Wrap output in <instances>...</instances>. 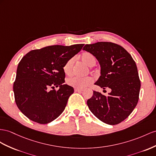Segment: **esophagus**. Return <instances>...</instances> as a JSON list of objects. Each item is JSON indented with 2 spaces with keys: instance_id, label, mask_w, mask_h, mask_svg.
Masks as SVG:
<instances>
[{
  "instance_id": "obj_1",
  "label": "esophagus",
  "mask_w": 156,
  "mask_h": 156,
  "mask_svg": "<svg viewBox=\"0 0 156 156\" xmlns=\"http://www.w3.org/2000/svg\"><path fill=\"white\" fill-rule=\"evenodd\" d=\"M83 90L82 89H80V88H74V91H78V92H81V91H82Z\"/></svg>"
}]
</instances>
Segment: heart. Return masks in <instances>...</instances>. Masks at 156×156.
Masks as SVG:
<instances>
[{
    "mask_svg": "<svg viewBox=\"0 0 156 156\" xmlns=\"http://www.w3.org/2000/svg\"><path fill=\"white\" fill-rule=\"evenodd\" d=\"M82 61L84 62L87 66L90 67L94 66L96 63V59L95 57L89 53H86L81 56ZM74 63V58H70L66 62L63 66V71L65 74L70 75L73 71V68ZM93 82V80L90 77H71L67 80V83L72 87H76V88H83L91 84Z\"/></svg>",
    "mask_w": 156,
    "mask_h": 156,
    "instance_id": "obj_1",
    "label": "heart"
}]
</instances>
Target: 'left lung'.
I'll list each match as a JSON object with an SVG mask.
<instances>
[{"mask_svg": "<svg viewBox=\"0 0 156 156\" xmlns=\"http://www.w3.org/2000/svg\"><path fill=\"white\" fill-rule=\"evenodd\" d=\"M83 50L92 54L100 65L101 76L94 84L111 90L108 95L94 91L87 105L102 122L117 125L129 116L138 101L140 81L136 62L122 47L113 43L87 44Z\"/></svg>", "mask_w": 156, "mask_h": 156, "instance_id": "8db88e82", "label": "left lung"}]
</instances>
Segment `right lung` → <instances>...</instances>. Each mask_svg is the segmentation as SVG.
I'll use <instances>...</instances> for the list:
<instances>
[{"mask_svg": "<svg viewBox=\"0 0 156 156\" xmlns=\"http://www.w3.org/2000/svg\"><path fill=\"white\" fill-rule=\"evenodd\" d=\"M83 44L53 45L32 50L19 62L13 90L21 112L31 121L47 124L65 110L74 88L65 84L63 66ZM58 87V90L51 88Z\"/></svg>", "mask_w": 156, "mask_h": 156, "instance_id": "obj_1", "label": "right lung"}]
</instances>
